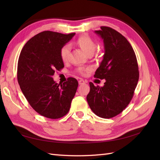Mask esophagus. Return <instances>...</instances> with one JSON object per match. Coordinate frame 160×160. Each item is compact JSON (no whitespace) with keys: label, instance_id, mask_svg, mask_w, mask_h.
I'll use <instances>...</instances> for the list:
<instances>
[{"label":"esophagus","instance_id":"34e87169","mask_svg":"<svg viewBox=\"0 0 160 160\" xmlns=\"http://www.w3.org/2000/svg\"><path fill=\"white\" fill-rule=\"evenodd\" d=\"M87 83V81H84L83 79H80V80L79 81V85H83V84H85V83Z\"/></svg>","mask_w":160,"mask_h":160}]
</instances>
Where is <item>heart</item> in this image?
Returning <instances> with one entry per match:
<instances>
[{"instance_id":"1","label":"heart","mask_w":160,"mask_h":160,"mask_svg":"<svg viewBox=\"0 0 160 160\" xmlns=\"http://www.w3.org/2000/svg\"><path fill=\"white\" fill-rule=\"evenodd\" d=\"M75 44L80 47L86 54L91 55L96 49V43L95 41L88 35H81L80 36L76 41ZM70 54V47L69 45H65L61 47L60 50V57L61 60L64 62L69 61ZM77 72L80 74L84 75L85 72L89 71V68L88 67H79L77 69Z\"/></svg>"}]
</instances>
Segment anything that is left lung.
Segmentation results:
<instances>
[{"label":"left lung","instance_id":"8db88e82","mask_svg":"<svg viewBox=\"0 0 160 160\" xmlns=\"http://www.w3.org/2000/svg\"><path fill=\"white\" fill-rule=\"evenodd\" d=\"M95 32L103 40L105 54L95 77L105 79L103 87L90 82L87 101L93 112L109 119L126 108L139 80L137 58L132 45L122 34L108 27Z\"/></svg>","mask_w":160,"mask_h":160}]
</instances>
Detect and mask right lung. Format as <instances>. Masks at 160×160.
I'll use <instances>...</instances> for the list:
<instances>
[{
    "label": "right lung",
    "mask_w": 160,
    "mask_h": 160,
    "mask_svg": "<svg viewBox=\"0 0 160 160\" xmlns=\"http://www.w3.org/2000/svg\"><path fill=\"white\" fill-rule=\"evenodd\" d=\"M75 33L65 35L49 31L32 37L18 58L17 79L28 103L45 118L59 119L69 112L78 81L69 77L60 85L53 80L56 71L64 67L60 50Z\"/></svg>",
    "instance_id": "obj_1"
}]
</instances>
